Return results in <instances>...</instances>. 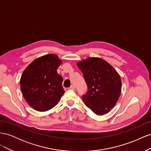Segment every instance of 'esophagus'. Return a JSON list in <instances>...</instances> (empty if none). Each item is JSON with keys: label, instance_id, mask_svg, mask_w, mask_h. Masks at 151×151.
Instances as JSON below:
<instances>
[{"label": "esophagus", "instance_id": "1", "mask_svg": "<svg viewBox=\"0 0 151 151\" xmlns=\"http://www.w3.org/2000/svg\"><path fill=\"white\" fill-rule=\"evenodd\" d=\"M70 89H72V90H75V87H74V85H72V86H70Z\"/></svg>", "mask_w": 151, "mask_h": 151}]
</instances>
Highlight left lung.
<instances>
[{"label": "left lung", "mask_w": 151, "mask_h": 151, "mask_svg": "<svg viewBox=\"0 0 151 151\" xmlns=\"http://www.w3.org/2000/svg\"><path fill=\"white\" fill-rule=\"evenodd\" d=\"M88 87L83 96L87 106L98 115L108 113L115 106L122 91V80L117 71L106 60L89 57L77 62Z\"/></svg>", "instance_id": "8db88e82"}]
</instances>
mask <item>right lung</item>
<instances>
[{
    "instance_id": "obj_1",
    "label": "right lung",
    "mask_w": 151,
    "mask_h": 151,
    "mask_svg": "<svg viewBox=\"0 0 151 151\" xmlns=\"http://www.w3.org/2000/svg\"><path fill=\"white\" fill-rule=\"evenodd\" d=\"M62 60L53 53L40 57L27 67L21 76L20 87L30 106L39 111H46L60 101L65 91L63 78L57 69Z\"/></svg>"
}]
</instances>
